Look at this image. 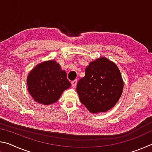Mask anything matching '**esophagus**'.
I'll use <instances>...</instances> for the list:
<instances>
[{"instance_id": "34e87169", "label": "esophagus", "mask_w": 152, "mask_h": 152, "mask_svg": "<svg viewBox=\"0 0 152 152\" xmlns=\"http://www.w3.org/2000/svg\"><path fill=\"white\" fill-rule=\"evenodd\" d=\"M71 83H72V86L73 88H75L76 86V84H77V80H75L72 81Z\"/></svg>"}]
</instances>
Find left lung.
Here are the masks:
<instances>
[{
	"mask_svg": "<svg viewBox=\"0 0 152 152\" xmlns=\"http://www.w3.org/2000/svg\"><path fill=\"white\" fill-rule=\"evenodd\" d=\"M123 90V80L119 68L105 57L90 62L85 69V76L76 86L80 101L92 113L112 109Z\"/></svg>",
	"mask_w": 152,
	"mask_h": 152,
	"instance_id": "1",
	"label": "left lung"
}]
</instances>
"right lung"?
<instances>
[{
  "mask_svg": "<svg viewBox=\"0 0 152 152\" xmlns=\"http://www.w3.org/2000/svg\"><path fill=\"white\" fill-rule=\"evenodd\" d=\"M27 85L35 101L49 105L57 102L71 84L60 64L50 60L37 64L30 71L27 78Z\"/></svg>",
  "mask_w": 152,
  "mask_h": 152,
  "instance_id": "1",
  "label": "right lung"
}]
</instances>
